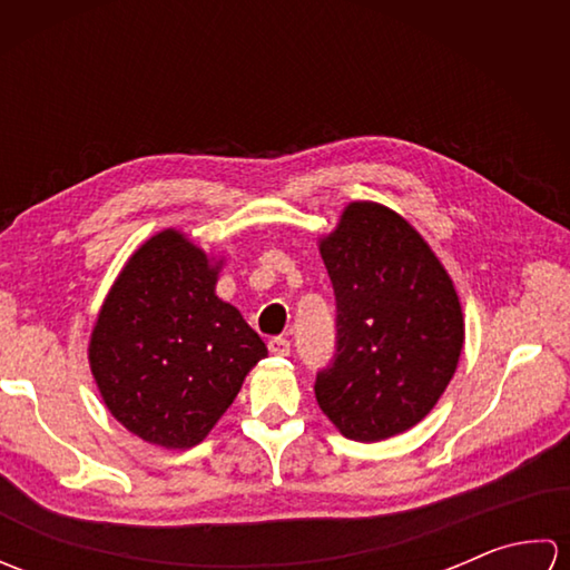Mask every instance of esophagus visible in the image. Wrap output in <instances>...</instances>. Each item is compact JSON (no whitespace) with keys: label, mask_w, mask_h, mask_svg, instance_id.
<instances>
[{"label":"esophagus","mask_w":570,"mask_h":570,"mask_svg":"<svg viewBox=\"0 0 570 570\" xmlns=\"http://www.w3.org/2000/svg\"><path fill=\"white\" fill-rule=\"evenodd\" d=\"M269 353L276 355V357H286L288 353H292V343H288L286 337L276 335V337H272V341H269Z\"/></svg>","instance_id":"34e87169"}]
</instances>
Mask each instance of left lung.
<instances>
[{"instance_id":"left-lung-1","label":"left lung","mask_w":570,"mask_h":570,"mask_svg":"<svg viewBox=\"0 0 570 570\" xmlns=\"http://www.w3.org/2000/svg\"><path fill=\"white\" fill-rule=\"evenodd\" d=\"M321 254L335 292V353L313 384L318 406L362 443L416 426L463 350L451 276L416 229L377 203L347 205Z\"/></svg>"}]
</instances>
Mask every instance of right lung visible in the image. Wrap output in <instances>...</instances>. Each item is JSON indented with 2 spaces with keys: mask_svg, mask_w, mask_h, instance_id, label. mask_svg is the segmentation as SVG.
<instances>
[{
  "mask_svg": "<svg viewBox=\"0 0 570 570\" xmlns=\"http://www.w3.org/2000/svg\"><path fill=\"white\" fill-rule=\"evenodd\" d=\"M217 266L166 229L119 274L90 341L107 409L139 439L200 443L235 402L266 345L242 313L215 296Z\"/></svg>",
  "mask_w": 570,
  "mask_h": 570,
  "instance_id": "add662e5",
  "label": "right lung"
}]
</instances>
